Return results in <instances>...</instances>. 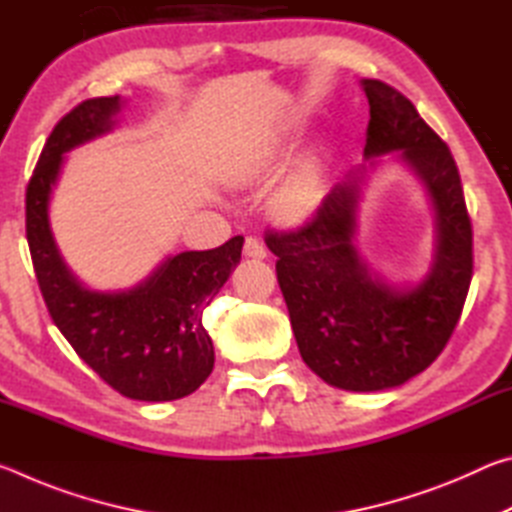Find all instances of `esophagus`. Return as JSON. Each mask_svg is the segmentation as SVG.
<instances>
[{
	"instance_id": "esophagus-1",
	"label": "esophagus",
	"mask_w": 512,
	"mask_h": 512,
	"mask_svg": "<svg viewBox=\"0 0 512 512\" xmlns=\"http://www.w3.org/2000/svg\"><path fill=\"white\" fill-rule=\"evenodd\" d=\"M244 253L248 257H255V259H264L266 257V248L262 241L257 237H246V244H244Z\"/></svg>"
}]
</instances>
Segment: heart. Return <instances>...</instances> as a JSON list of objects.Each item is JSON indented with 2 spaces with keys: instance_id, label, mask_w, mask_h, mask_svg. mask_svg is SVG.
Listing matches in <instances>:
<instances>
[{
  "instance_id": "b5f03b06",
  "label": "heart",
  "mask_w": 512,
  "mask_h": 512,
  "mask_svg": "<svg viewBox=\"0 0 512 512\" xmlns=\"http://www.w3.org/2000/svg\"><path fill=\"white\" fill-rule=\"evenodd\" d=\"M273 171V160L268 153H255L246 155L239 160L235 178L237 183H257V180L266 178ZM318 192H320V178L316 169H305L289 178L273 198V207L277 214L284 219H305L307 214L316 210L318 205Z\"/></svg>"
}]
</instances>
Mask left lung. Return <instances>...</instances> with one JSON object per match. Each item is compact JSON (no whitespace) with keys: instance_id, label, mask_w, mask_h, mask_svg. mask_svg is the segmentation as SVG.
Returning <instances> with one entry per match:
<instances>
[{"instance_id":"8db88e82","label":"left lung","mask_w":512,"mask_h":512,"mask_svg":"<svg viewBox=\"0 0 512 512\" xmlns=\"http://www.w3.org/2000/svg\"><path fill=\"white\" fill-rule=\"evenodd\" d=\"M370 103L366 160L397 151L436 207V257L418 287H391L352 244L366 167L334 185L296 230H268L266 246L287 302L302 361L343 391H384L427 370L461 318L472 282V221L447 144L413 103L377 79L361 81ZM370 164H375L372 160Z\"/></svg>"}]
</instances>
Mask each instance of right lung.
I'll return each instance as SVG.
<instances>
[{
	"mask_svg": "<svg viewBox=\"0 0 512 512\" xmlns=\"http://www.w3.org/2000/svg\"><path fill=\"white\" fill-rule=\"evenodd\" d=\"M119 97L88 99L47 137L27 187V241L49 316L76 354L117 393L171 402L194 393L214 368L203 311L241 259L244 237L167 257L128 291H90L60 257L49 228V194L63 155L112 131Z\"/></svg>",
	"mask_w": 512,
	"mask_h": 512,
	"instance_id": "obj_1",
	"label": "right lung"
}]
</instances>
